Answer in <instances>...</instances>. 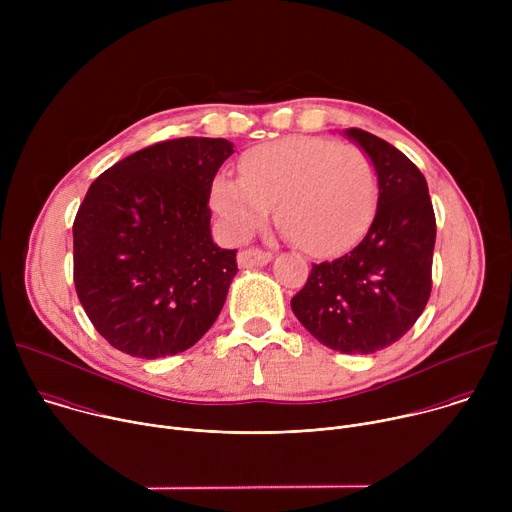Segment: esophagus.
<instances>
[{"instance_id": "obj_1", "label": "esophagus", "mask_w": 512, "mask_h": 512, "mask_svg": "<svg viewBox=\"0 0 512 512\" xmlns=\"http://www.w3.org/2000/svg\"><path fill=\"white\" fill-rule=\"evenodd\" d=\"M271 253L269 251H261V249H243L237 257L239 267H263L271 261Z\"/></svg>"}]
</instances>
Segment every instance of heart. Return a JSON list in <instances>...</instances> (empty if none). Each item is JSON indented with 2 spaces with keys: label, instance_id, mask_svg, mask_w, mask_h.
Segmentation results:
<instances>
[{
  "label": "heart",
  "instance_id": "1",
  "mask_svg": "<svg viewBox=\"0 0 512 512\" xmlns=\"http://www.w3.org/2000/svg\"><path fill=\"white\" fill-rule=\"evenodd\" d=\"M241 180L218 176L212 206L227 233L249 239L271 214L312 255H334L367 231L377 208V170L358 145L287 137L241 158Z\"/></svg>",
  "mask_w": 512,
  "mask_h": 512
}]
</instances>
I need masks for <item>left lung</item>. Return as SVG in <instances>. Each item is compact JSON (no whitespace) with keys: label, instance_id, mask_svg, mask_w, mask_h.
I'll use <instances>...</instances> for the list:
<instances>
[{"label":"left lung","instance_id":"left-lung-1","mask_svg":"<svg viewBox=\"0 0 512 512\" xmlns=\"http://www.w3.org/2000/svg\"><path fill=\"white\" fill-rule=\"evenodd\" d=\"M377 170L371 229L346 255L312 265L291 310L324 346L373 354L417 322L431 294L435 214L417 166L385 139L346 129Z\"/></svg>","mask_w":512,"mask_h":512}]
</instances>
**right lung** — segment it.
I'll list each match as a JSON object with an SVG mask.
<instances>
[{
    "label": "right lung",
    "mask_w": 512,
    "mask_h": 512,
    "mask_svg": "<svg viewBox=\"0 0 512 512\" xmlns=\"http://www.w3.org/2000/svg\"><path fill=\"white\" fill-rule=\"evenodd\" d=\"M223 137H180L105 170L72 225L77 296L117 350L162 358L194 346L221 314L237 249L210 237L212 180L233 154Z\"/></svg>",
    "instance_id": "1"
}]
</instances>
